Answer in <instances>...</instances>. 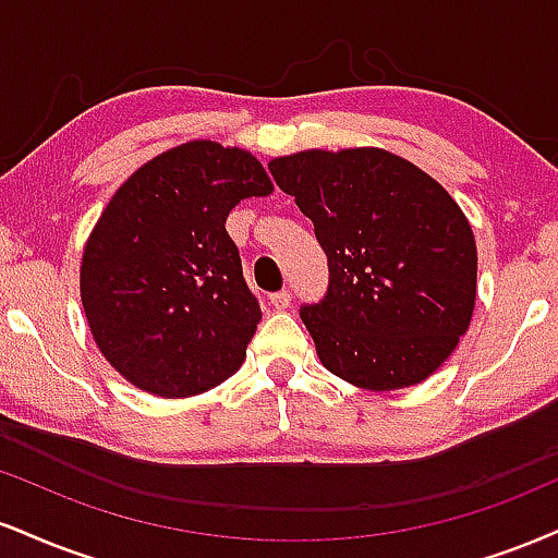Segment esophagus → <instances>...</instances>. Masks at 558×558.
<instances>
[{"mask_svg": "<svg viewBox=\"0 0 558 558\" xmlns=\"http://www.w3.org/2000/svg\"><path fill=\"white\" fill-rule=\"evenodd\" d=\"M291 301H293L291 291H278V293H272V296H270V304L275 308H288V306H291Z\"/></svg>", "mask_w": 558, "mask_h": 558, "instance_id": "34e87169", "label": "esophagus"}]
</instances>
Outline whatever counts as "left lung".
Here are the masks:
<instances>
[{
	"label": "left lung",
	"mask_w": 558,
	"mask_h": 558,
	"mask_svg": "<svg viewBox=\"0 0 558 558\" xmlns=\"http://www.w3.org/2000/svg\"><path fill=\"white\" fill-rule=\"evenodd\" d=\"M270 173L327 254L325 296L299 312L322 364L374 392L424 381L473 317L478 254L458 203L379 147L304 150Z\"/></svg>",
	"instance_id": "left-lung-1"
}]
</instances>
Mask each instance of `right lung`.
Wrapping results in <instances>:
<instances>
[{
    "mask_svg": "<svg viewBox=\"0 0 558 558\" xmlns=\"http://www.w3.org/2000/svg\"><path fill=\"white\" fill-rule=\"evenodd\" d=\"M270 192L252 153L194 140L134 171L106 205L80 291L100 353L134 387L190 398L239 372L262 312L226 218Z\"/></svg>",
    "mask_w": 558,
    "mask_h": 558,
    "instance_id": "1",
    "label": "right lung"
}]
</instances>
